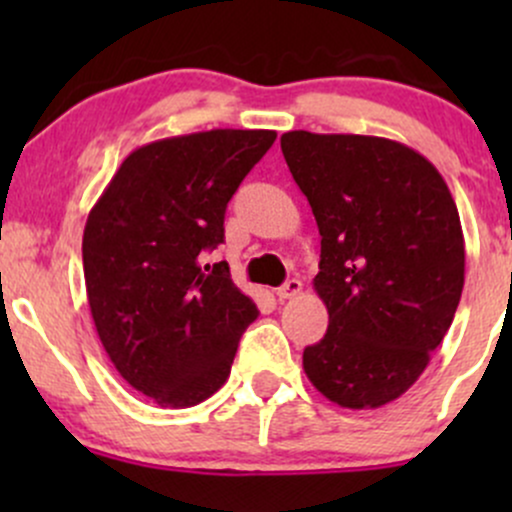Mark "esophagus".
Listing matches in <instances>:
<instances>
[{
    "label": "esophagus",
    "mask_w": 512,
    "mask_h": 512,
    "mask_svg": "<svg viewBox=\"0 0 512 512\" xmlns=\"http://www.w3.org/2000/svg\"><path fill=\"white\" fill-rule=\"evenodd\" d=\"M301 289H303L301 281L289 279L284 286H279V289H276V298H279V301H286V298H296L298 293H301Z\"/></svg>",
    "instance_id": "1"
}]
</instances>
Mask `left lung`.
<instances>
[{
  "instance_id": "left-lung-1",
  "label": "left lung",
  "mask_w": 512,
  "mask_h": 512,
  "mask_svg": "<svg viewBox=\"0 0 512 512\" xmlns=\"http://www.w3.org/2000/svg\"><path fill=\"white\" fill-rule=\"evenodd\" d=\"M281 151L322 236L313 286L330 313L303 370L339 407L378 409L419 380L455 317V199L431 161L392 139L296 129Z\"/></svg>"
}]
</instances>
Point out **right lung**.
I'll return each mask as SVG.
<instances>
[{
	"mask_svg": "<svg viewBox=\"0 0 512 512\" xmlns=\"http://www.w3.org/2000/svg\"><path fill=\"white\" fill-rule=\"evenodd\" d=\"M272 129H211L132 151L84 228V279L96 332L117 373L170 409L195 407L231 375L257 305L226 262L238 185L274 144Z\"/></svg>",
	"mask_w": 512,
	"mask_h": 512,
	"instance_id": "1",
	"label": "right lung"
}]
</instances>
